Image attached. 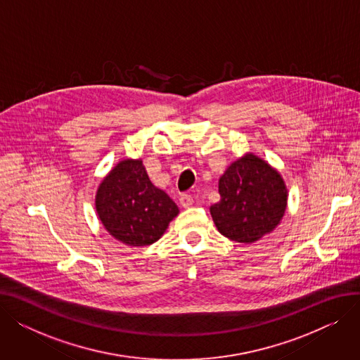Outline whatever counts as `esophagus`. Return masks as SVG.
I'll use <instances>...</instances> for the list:
<instances>
[{"label":"esophagus","mask_w":360,"mask_h":360,"mask_svg":"<svg viewBox=\"0 0 360 360\" xmlns=\"http://www.w3.org/2000/svg\"><path fill=\"white\" fill-rule=\"evenodd\" d=\"M193 195L190 194H181L179 197V204L184 207V209H188V207L193 205Z\"/></svg>","instance_id":"1"}]
</instances>
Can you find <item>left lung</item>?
<instances>
[{"label": "left lung", "instance_id": "1", "mask_svg": "<svg viewBox=\"0 0 360 360\" xmlns=\"http://www.w3.org/2000/svg\"><path fill=\"white\" fill-rule=\"evenodd\" d=\"M220 201L210 207L217 231L235 242L252 243L274 231L288 204L283 178L267 162L248 153L219 179Z\"/></svg>", "mask_w": 360, "mask_h": 360}]
</instances>
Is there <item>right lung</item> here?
Segmentation results:
<instances>
[{
  "instance_id": "right-lung-1",
  "label": "right lung",
  "mask_w": 360,
  "mask_h": 360,
  "mask_svg": "<svg viewBox=\"0 0 360 360\" xmlns=\"http://www.w3.org/2000/svg\"><path fill=\"white\" fill-rule=\"evenodd\" d=\"M96 212L105 229L129 247L155 243L179 213L172 198L151 184L143 162L132 159L120 162L102 181Z\"/></svg>"
}]
</instances>
